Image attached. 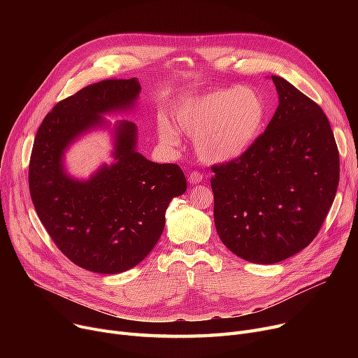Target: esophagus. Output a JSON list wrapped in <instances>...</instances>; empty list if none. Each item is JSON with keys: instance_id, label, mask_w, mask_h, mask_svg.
Listing matches in <instances>:
<instances>
[{"instance_id": "esophagus-1", "label": "esophagus", "mask_w": 358, "mask_h": 358, "mask_svg": "<svg viewBox=\"0 0 358 358\" xmlns=\"http://www.w3.org/2000/svg\"><path fill=\"white\" fill-rule=\"evenodd\" d=\"M203 178H204V176H203L201 173L193 171V173H190V176H189V182H190V184H199V182L203 181Z\"/></svg>"}]
</instances>
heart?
I'll use <instances>...</instances> for the list:
<instances>
[{
    "label": "heart",
    "mask_w": 358,
    "mask_h": 358,
    "mask_svg": "<svg viewBox=\"0 0 358 358\" xmlns=\"http://www.w3.org/2000/svg\"><path fill=\"white\" fill-rule=\"evenodd\" d=\"M174 123L196 136L200 157L210 162L231 161L254 145L267 119V103L252 88L224 87L187 99L173 110ZM159 138L173 145L178 135L166 120L158 124Z\"/></svg>",
    "instance_id": "heart-1"
}]
</instances>
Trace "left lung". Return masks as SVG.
Listing matches in <instances>:
<instances>
[{"mask_svg":"<svg viewBox=\"0 0 358 358\" xmlns=\"http://www.w3.org/2000/svg\"><path fill=\"white\" fill-rule=\"evenodd\" d=\"M278 107L241 157L212 166L215 224L235 255L274 264L306 248L334 203L340 154L322 108L271 75Z\"/></svg>","mask_w":358,"mask_h":358,"instance_id":"8db88e82","label":"left lung"}]
</instances>
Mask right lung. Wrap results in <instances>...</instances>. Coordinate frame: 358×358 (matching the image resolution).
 <instances>
[{"instance_id":"obj_1","label":"right lung","mask_w":358,"mask_h":358,"mask_svg":"<svg viewBox=\"0 0 358 358\" xmlns=\"http://www.w3.org/2000/svg\"><path fill=\"white\" fill-rule=\"evenodd\" d=\"M136 78L104 80L59 101L37 130L29 164V189L37 216L62 254L92 273L117 274L152 251L173 197L187 190L177 164H157L136 152V124L116 126V162L87 181L66 176L64 150L103 113L126 110L139 96Z\"/></svg>"}]
</instances>
